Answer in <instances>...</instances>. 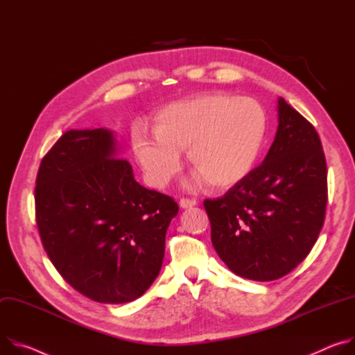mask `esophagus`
Here are the masks:
<instances>
[{"label": "esophagus", "mask_w": 355, "mask_h": 355, "mask_svg": "<svg viewBox=\"0 0 355 355\" xmlns=\"http://www.w3.org/2000/svg\"><path fill=\"white\" fill-rule=\"evenodd\" d=\"M179 205H180V207L187 209V207H193V206H196V205H198V202H196V199L182 198V199H180V202H179Z\"/></svg>", "instance_id": "34e87169"}]
</instances>
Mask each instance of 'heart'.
<instances>
[{
  "instance_id": "heart-1",
  "label": "heart",
  "mask_w": 355,
  "mask_h": 355,
  "mask_svg": "<svg viewBox=\"0 0 355 355\" xmlns=\"http://www.w3.org/2000/svg\"><path fill=\"white\" fill-rule=\"evenodd\" d=\"M152 139L135 132L132 146L148 182L165 187L180 171V152L214 187L243 180L255 166L266 134V114L250 97L206 93L156 112Z\"/></svg>"
}]
</instances>
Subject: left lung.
<instances>
[{
	"mask_svg": "<svg viewBox=\"0 0 355 355\" xmlns=\"http://www.w3.org/2000/svg\"><path fill=\"white\" fill-rule=\"evenodd\" d=\"M263 162L224 196L206 199L211 243L239 277L268 282L293 270L316 244L327 206L318 131L282 97Z\"/></svg>",
	"mask_w": 355,
	"mask_h": 355,
	"instance_id": "left-lung-1",
	"label": "left lung"
}]
</instances>
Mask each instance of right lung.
<instances>
[{
	"label": "right lung",
	"instance_id": "obj_1",
	"mask_svg": "<svg viewBox=\"0 0 355 355\" xmlns=\"http://www.w3.org/2000/svg\"><path fill=\"white\" fill-rule=\"evenodd\" d=\"M178 211L171 196L134 179L104 128L64 132L37 171L35 217L44 248L62 278L94 302L127 303L146 292Z\"/></svg>",
	"mask_w": 355,
	"mask_h": 355
}]
</instances>
